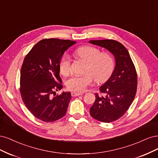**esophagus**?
I'll use <instances>...</instances> for the list:
<instances>
[{"label": "esophagus", "mask_w": 158, "mask_h": 158, "mask_svg": "<svg viewBox=\"0 0 158 158\" xmlns=\"http://www.w3.org/2000/svg\"><path fill=\"white\" fill-rule=\"evenodd\" d=\"M82 93H75V92H72V96H78L80 95H82Z\"/></svg>", "instance_id": "obj_1"}]
</instances>
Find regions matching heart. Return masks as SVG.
<instances>
[{
  "mask_svg": "<svg viewBox=\"0 0 158 158\" xmlns=\"http://www.w3.org/2000/svg\"><path fill=\"white\" fill-rule=\"evenodd\" d=\"M75 54L85 60V73L83 75H75L66 81V87L69 90L82 93L88 86L92 84L93 80L102 83L108 80L112 74L115 62L112 56L91 46H83L75 50ZM60 72L64 75L71 72V60L68 54H64L59 64Z\"/></svg>",
  "mask_w": 158,
  "mask_h": 158,
  "instance_id": "b5f03b06",
  "label": "heart"
}]
</instances>
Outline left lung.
<instances>
[{
  "mask_svg": "<svg viewBox=\"0 0 158 158\" xmlns=\"http://www.w3.org/2000/svg\"><path fill=\"white\" fill-rule=\"evenodd\" d=\"M89 43L109 50L115 59L112 74L100 87L101 94H95V101L90 109L94 119L110 123L123 116L133 102L137 87L136 69L128 50L121 43L111 39L91 40Z\"/></svg>",
  "mask_w": 158,
  "mask_h": 158,
  "instance_id": "1",
  "label": "left lung"
}]
</instances>
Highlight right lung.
<instances>
[{"instance_id":"right-lung-1","label":"right lung","mask_w":158,"mask_h":158,"mask_svg":"<svg viewBox=\"0 0 158 158\" xmlns=\"http://www.w3.org/2000/svg\"><path fill=\"white\" fill-rule=\"evenodd\" d=\"M75 43L45 39L35 44L23 60L20 72V94L28 110L43 121H55L66 114L72 99L70 92L55 96L56 91L63 87L59 64L64 52Z\"/></svg>"}]
</instances>
